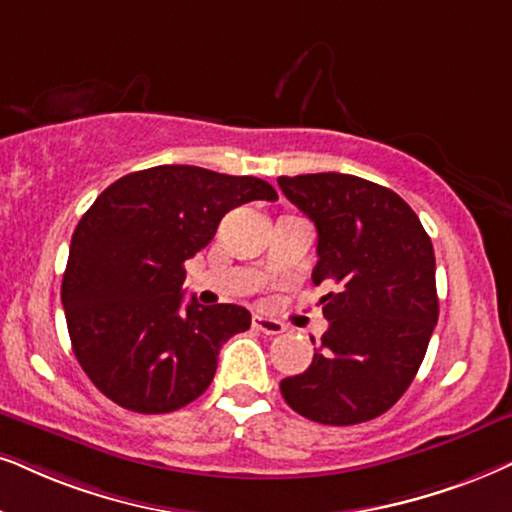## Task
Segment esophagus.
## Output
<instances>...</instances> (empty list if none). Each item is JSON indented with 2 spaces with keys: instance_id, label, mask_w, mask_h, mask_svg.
Instances as JSON below:
<instances>
[{
  "instance_id": "obj_1",
  "label": "esophagus",
  "mask_w": 512,
  "mask_h": 512,
  "mask_svg": "<svg viewBox=\"0 0 512 512\" xmlns=\"http://www.w3.org/2000/svg\"><path fill=\"white\" fill-rule=\"evenodd\" d=\"M252 328H255V331L264 333V335H278V333L286 331V326H283L281 321L269 319V316H262V314L252 316Z\"/></svg>"
}]
</instances>
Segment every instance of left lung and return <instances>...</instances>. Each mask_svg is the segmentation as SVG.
Masks as SVG:
<instances>
[{"mask_svg":"<svg viewBox=\"0 0 512 512\" xmlns=\"http://www.w3.org/2000/svg\"><path fill=\"white\" fill-rule=\"evenodd\" d=\"M278 186L319 234L314 286L335 288L321 297L328 331L307 371L281 380L283 399L323 425L383 416L416 378L439 316L430 236L404 198L354 174Z\"/></svg>","mask_w":512,"mask_h":512,"instance_id":"left-lung-1","label":"left lung"}]
</instances>
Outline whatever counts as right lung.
I'll return each mask as SVG.
<instances>
[{"instance_id": "obj_1", "label": "right lung", "mask_w": 512, "mask_h": 512, "mask_svg": "<svg viewBox=\"0 0 512 512\" xmlns=\"http://www.w3.org/2000/svg\"><path fill=\"white\" fill-rule=\"evenodd\" d=\"M250 200H278L257 177L158 165L113 181L70 241L61 302L82 371L137 413H170L208 390L217 354L250 328L238 304H184V262L222 217Z\"/></svg>"}]
</instances>
